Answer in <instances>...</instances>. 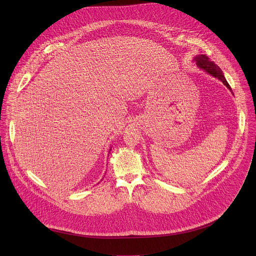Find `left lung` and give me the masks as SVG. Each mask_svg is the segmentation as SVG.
Listing matches in <instances>:
<instances>
[{
  "label": "left lung",
  "mask_w": 256,
  "mask_h": 256,
  "mask_svg": "<svg viewBox=\"0 0 256 256\" xmlns=\"http://www.w3.org/2000/svg\"><path fill=\"white\" fill-rule=\"evenodd\" d=\"M194 60L196 62L198 66L200 68H202L204 72H206L208 74H210V76L218 79L220 81L223 82V84L232 92V89L230 87V85L228 84L222 70L218 68L214 62H210L208 60V58L206 56V54H200V56H196Z\"/></svg>",
  "instance_id": "obj_1"
}]
</instances>
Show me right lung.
<instances>
[{
    "label": "right lung",
    "mask_w": 256,
    "mask_h": 256,
    "mask_svg": "<svg viewBox=\"0 0 256 256\" xmlns=\"http://www.w3.org/2000/svg\"><path fill=\"white\" fill-rule=\"evenodd\" d=\"M110 151H112V149H110Z\"/></svg>",
    "instance_id": "obj_1"
}]
</instances>
